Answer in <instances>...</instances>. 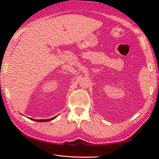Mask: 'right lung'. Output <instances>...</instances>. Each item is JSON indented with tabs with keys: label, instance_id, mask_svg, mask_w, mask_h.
I'll return each instance as SVG.
<instances>
[{
	"label": "right lung",
	"instance_id": "obj_1",
	"mask_svg": "<svg viewBox=\"0 0 159 159\" xmlns=\"http://www.w3.org/2000/svg\"><path fill=\"white\" fill-rule=\"evenodd\" d=\"M55 117H52V118H50V119H48V120H34V119H31V120H35L37 121H50V120H52L53 119H55Z\"/></svg>",
	"mask_w": 159,
	"mask_h": 159
}]
</instances>
